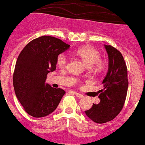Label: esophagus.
<instances>
[{"label":"esophagus","mask_w":145,"mask_h":145,"mask_svg":"<svg viewBox=\"0 0 145 145\" xmlns=\"http://www.w3.org/2000/svg\"><path fill=\"white\" fill-rule=\"evenodd\" d=\"M75 95L78 97V98H79V99H81V98H83V95H82L81 93H78V92H75Z\"/></svg>","instance_id":"34e87169"}]
</instances>
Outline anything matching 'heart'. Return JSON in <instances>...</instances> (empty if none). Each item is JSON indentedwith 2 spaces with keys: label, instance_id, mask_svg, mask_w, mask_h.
Here are the masks:
<instances>
[{
  "label": "heart",
  "instance_id": "b5f03b06",
  "mask_svg": "<svg viewBox=\"0 0 145 145\" xmlns=\"http://www.w3.org/2000/svg\"><path fill=\"white\" fill-rule=\"evenodd\" d=\"M76 54L89 65L94 64L95 70H100L103 67V62L100 59V52L92 46H85L80 47L76 50ZM67 61L68 57L65 53H61L57 57V64L60 67H65L67 65Z\"/></svg>",
  "mask_w": 145,
  "mask_h": 145
}]
</instances>
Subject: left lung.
<instances>
[{"mask_svg": "<svg viewBox=\"0 0 145 145\" xmlns=\"http://www.w3.org/2000/svg\"><path fill=\"white\" fill-rule=\"evenodd\" d=\"M108 55V70L99 91L101 101L86 111L88 118L98 124L113 120L124 107L129 81L127 67L121 53L111 45H105Z\"/></svg>", "mask_w": 145, "mask_h": 145, "instance_id": "obj_1", "label": "left lung"}]
</instances>
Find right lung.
<instances>
[{
  "mask_svg": "<svg viewBox=\"0 0 145 145\" xmlns=\"http://www.w3.org/2000/svg\"><path fill=\"white\" fill-rule=\"evenodd\" d=\"M70 45L50 36L33 39L19 54L13 75L16 95L25 111L36 118L56 109L65 91L45 84L46 75L56 69L57 57Z\"/></svg>",
  "mask_w": 145,
  "mask_h": 145,
  "instance_id": "obj_1",
  "label": "right lung"
}]
</instances>
